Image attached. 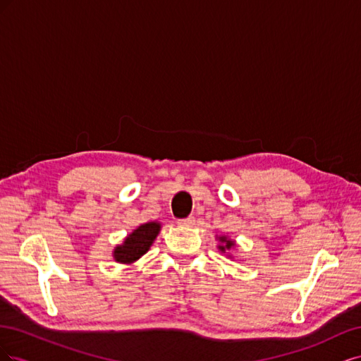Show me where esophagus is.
<instances>
[{
	"mask_svg": "<svg viewBox=\"0 0 361 361\" xmlns=\"http://www.w3.org/2000/svg\"><path fill=\"white\" fill-rule=\"evenodd\" d=\"M178 224L182 227H191L194 224V218L192 216H187V218H180L178 220Z\"/></svg>",
	"mask_w": 361,
	"mask_h": 361,
	"instance_id": "esophagus-1",
	"label": "esophagus"
}]
</instances>
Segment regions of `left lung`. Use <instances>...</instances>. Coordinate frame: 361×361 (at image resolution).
Returning <instances> with one entry per match:
<instances>
[{
    "label": "left lung",
    "instance_id": "obj_1",
    "mask_svg": "<svg viewBox=\"0 0 361 361\" xmlns=\"http://www.w3.org/2000/svg\"><path fill=\"white\" fill-rule=\"evenodd\" d=\"M218 241H220V245H218V248H220L223 253H226V251H228L232 247H235V241L228 239L227 236H218ZM228 256H231V255H228Z\"/></svg>",
    "mask_w": 361,
    "mask_h": 361
}]
</instances>
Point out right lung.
<instances>
[{
	"label": "right lung",
	"instance_id": "add662e5",
	"mask_svg": "<svg viewBox=\"0 0 361 361\" xmlns=\"http://www.w3.org/2000/svg\"><path fill=\"white\" fill-rule=\"evenodd\" d=\"M159 231L161 224L157 221H149L138 226L133 233H129L125 238L123 244L114 248V260L118 262V264H133V262L138 260L141 256L147 253Z\"/></svg>",
	"mask_w": 361,
	"mask_h": 361
}]
</instances>
